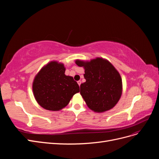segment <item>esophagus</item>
Masks as SVG:
<instances>
[{"instance_id": "obj_1", "label": "esophagus", "mask_w": 159, "mask_h": 159, "mask_svg": "<svg viewBox=\"0 0 159 159\" xmlns=\"http://www.w3.org/2000/svg\"><path fill=\"white\" fill-rule=\"evenodd\" d=\"M78 85L80 86V85H81V81L80 80L78 81Z\"/></svg>"}]
</instances>
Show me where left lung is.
<instances>
[{"mask_svg":"<svg viewBox=\"0 0 159 159\" xmlns=\"http://www.w3.org/2000/svg\"><path fill=\"white\" fill-rule=\"evenodd\" d=\"M84 67L85 82L80 85V93L89 108L104 112L113 108L122 93V80L119 72L108 61L96 58L89 62L77 60Z\"/></svg>","mask_w":159,"mask_h":159,"instance_id":"obj_1","label":"left lung"}]
</instances>
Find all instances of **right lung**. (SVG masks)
I'll use <instances>...</instances> for the list:
<instances>
[{
	"label": "right lung",
	"mask_w": 159,
	"mask_h": 159,
	"mask_svg": "<svg viewBox=\"0 0 159 159\" xmlns=\"http://www.w3.org/2000/svg\"><path fill=\"white\" fill-rule=\"evenodd\" d=\"M62 64L52 61L38 73L33 82V92L40 106L58 111L66 107L75 93L80 91L78 83L65 75Z\"/></svg>",
	"instance_id": "right-lung-1"
}]
</instances>
